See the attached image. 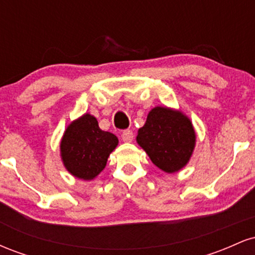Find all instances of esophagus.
<instances>
[{
  "mask_svg": "<svg viewBox=\"0 0 255 255\" xmlns=\"http://www.w3.org/2000/svg\"><path fill=\"white\" fill-rule=\"evenodd\" d=\"M121 137H122V140H124L125 142H130L131 140H133V131L129 130V129H126V130L122 131Z\"/></svg>",
  "mask_w": 255,
  "mask_h": 255,
  "instance_id": "obj_1",
  "label": "esophagus"
}]
</instances>
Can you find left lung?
Instances as JSON below:
<instances>
[{
  "label": "left lung",
  "instance_id": "left-lung-1",
  "mask_svg": "<svg viewBox=\"0 0 255 255\" xmlns=\"http://www.w3.org/2000/svg\"><path fill=\"white\" fill-rule=\"evenodd\" d=\"M137 144L163 171H178L188 163L195 145L191 120L182 113L156 107L148 113L144 127L137 130Z\"/></svg>",
  "mask_w": 255,
  "mask_h": 255
}]
</instances>
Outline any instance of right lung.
Here are the masks:
<instances>
[{
	"label": "right lung",
	"mask_w": 255,
	"mask_h": 255,
	"mask_svg": "<svg viewBox=\"0 0 255 255\" xmlns=\"http://www.w3.org/2000/svg\"><path fill=\"white\" fill-rule=\"evenodd\" d=\"M118 144V136L102 130L96 118L85 114L64 131L61 156L73 176L92 180L105 168L108 157Z\"/></svg>",
	"instance_id": "obj_1"
}]
</instances>
